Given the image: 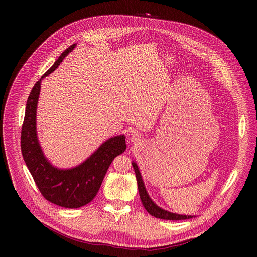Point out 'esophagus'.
<instances>
[{"instance_id":"obj_1","label":"esophagus","mask_w":257,"mask_h":257,"mask_svg":"<svg viewBox=\"0 0 257 257\" xmlns=\"http://www.w3.org/2000/svg\"><path fill=\"white\" fill-rule=\"evenodd\" d=\"M139 136L137 134H133L131 137H130V141H132L134 144H137L139 142Z\"/></svg>"}]
</instances>
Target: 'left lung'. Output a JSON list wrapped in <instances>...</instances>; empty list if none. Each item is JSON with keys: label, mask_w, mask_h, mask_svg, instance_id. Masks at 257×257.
Here are the masks:
<instances>
[{"label": "left lung", "mask_w": 257, "mask_h": 257, "mask_svg": "<svg viewBox=\"0 0 257 257\" xmlns=\"http://www.w3.org/2000/svg\"><path fill=\"white\" fill-rule=\"evenodd\" d=\"M133 169L135 171L136 175V180H137V185H138V191H139V196L141 199V203L144 206V208L148 210V212L155 217L162 218V219H169V221H181V219H188L193 217V215H185V214H178V213H173L168 210H165L161 207H159L150 197V195L146 192L144 183L142 181L139 169L136 165L135 162H132Z\"/></svg>", "instance_id": "8db88e82"}]
</instances>
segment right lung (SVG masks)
Returning a JSON list of instances; mask_svg holds the SVG:
<instances>
[{"label":"right lung","instance_id":"obj_1","mask_svg":"<svg viewBox=\"0 0 257 257\" xmlns=\"http://www.w3.org/2000/svg\"><path fill=\"white\" fill-rule=\"evenodd\" d=\"M76 47L65 50L54 65L31 89L25 107L21 130V152L24 162L43 196L50 202L66 208H78L89 203L97 194L104 175L114 159L126 150L125 135L104 141L81 165L61 170L51 165L45 157L36 134V105L41 82L55 71L64 58Z\"/></svg>","mask_w":257,"mask_h":257}]
</instances>
